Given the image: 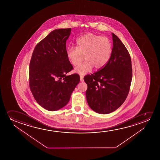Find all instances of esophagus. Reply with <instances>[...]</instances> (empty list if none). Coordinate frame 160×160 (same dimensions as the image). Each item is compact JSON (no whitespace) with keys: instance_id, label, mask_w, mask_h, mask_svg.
Segmentation results:
<instances>
[{"instance_id":"obj_1","label":"esophagus","mask_w":160,"mask_h":160,"mask_svg":"<svg viewBox=\"0 0 160 160\" xmlns=\"http://www.w3.org/2000/svg\"><path fill=\"white\" fill-rule=\"evenodd\" d=\"M80 81L81 82L83 81V77L82 75H80Z\"/></svg>"}]
</instances>
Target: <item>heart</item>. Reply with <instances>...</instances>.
<instances>
[{"label":"heart","mask_w":160,"mask_h":160,"mask_svg":"<svg viewBox=\"0 0 160 160\" xmlns=\"http://www.w3.org/2000/svg\"><path fill=\"white\" fill-rule=\"evenodd\" d=\"M75 44L76 48H67L66 55L74 66H78L84 56L86 61L75 69V72L80 74L88 72L93 67L97 69L103 68L112 56V45L107 37L88 33L78 38Z\"/></svg>","instance_id":"1"}]
</instances>
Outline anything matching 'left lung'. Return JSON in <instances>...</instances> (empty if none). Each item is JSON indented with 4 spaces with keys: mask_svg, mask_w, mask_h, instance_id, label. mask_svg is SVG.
Segmentation results:
<instances>
[{
    "mask_svg": "<svg viewBox=\"0 0 160 160\" xmlns=\"http://www.w3.org/2000/svg\"><path fill=\"white\" fill-rule=\"evenodd\" d=\"M112 37L113 48L108 63L83 78L88 85V104L99 114H109L122 104L129 93L132 78L129 52L115 34L112 33Z\"/></svg>",
    "mask_w": 160,
    "mask_h": 160,
    "instance_id": "obj_1",
    "label": "left lung"
}]
</instances>
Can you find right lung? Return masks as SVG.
Masks as SVG:
<instances>
[{
	"mask_svg": "<svg viewBox=\"0 0 160 160\" xmlns=\"http://www.w3.org/2000/svg\"><path fill=\"white\" fill-rule=\"evenodd\" d=\"M70 32L71 28L52 31L38 43L31 57L30 90L37 102L48 111L64 107L80 81L78 74L66 75L73 69L66 55Z\"/></svg>",
	"mask_w": 160,
	"mask_h": 160,
	"instance_id": "add662e5",
	"label": "right lung"
}]
</instances>
